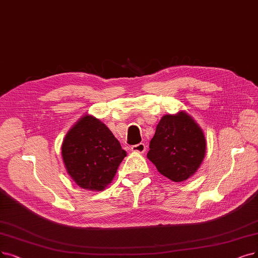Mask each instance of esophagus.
Listing matches in <instances>:
<instances>
[{"label":"esophagus","mask_w":258,"mask_h":258,"mask_svg":"<svg viewBox=\"0 0 258 258\" xmlns=\"http://www.w3.org/2000/svg\"><path fill=\"white\" fill-rule=\"evenodd\" d=\"M132 152H138V153H144L146 151V145L144 143H140L138 145H135L131 147Z\"/></svg>","instance_id":"1"}]
</instances>
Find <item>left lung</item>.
<instances>
[{"mask_svg": "<svg viewBox=\"0 0 258 258\" xmlns=\"http://www.w3.org/2000/svg\"><path fill=\"white\" fill-rule=\"evenodd\" d=\"M147 158L173 182L192 177L207 152L203 130L186 111L164 115L150 141Z\"/></svg>", "mask_w": 258, "mask_h": 258, "instance_id": "8db88e82", "label": "left lung"}]
</instances>
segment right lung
I'll list each match as a JSON object with an SVG mask.
<instances>
[{
	"instance_id": "add662e5",
	"label": "right lung",
	"mask_w": 258,
	"mask_h": 258,
	"mask_svg": "<svg viewBox=\"0 0 258 258\" xmlns=\"http://www.w3.org/2000/svg\"><path fill=\"white\" fill-rule=\"evenodd\" d=\"M127 156L100 119L85 114L66 135L61 157L69 176L79 187L101 191L112 182Z\"/></svg>"
}]
</instances>
